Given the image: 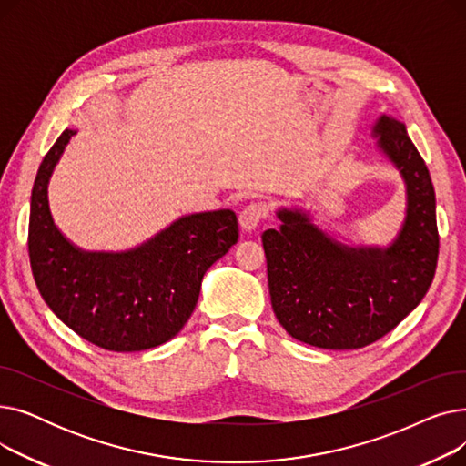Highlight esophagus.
Returning a JSON list of instances; mask_svg holds the SVG:
<instances>
[{
  "instance_id": "34e87169",
  "label": "esophagus",
  "mask_w": 466,
  "mask_h": 466,
  "mask_svg": "<svg viewBox=\"0 0 466 466\" xmlns=\"http://www.w3.org/2000/svg\"><path fill=\"white\" fill-rule=\"evenodd\" d=\"M266 217V209L260 204H249L246 209L241 211L239 215V227L241 230L246 232H253L257 230V227L260 225V220Z\"/></svg>"
}]
</instances>
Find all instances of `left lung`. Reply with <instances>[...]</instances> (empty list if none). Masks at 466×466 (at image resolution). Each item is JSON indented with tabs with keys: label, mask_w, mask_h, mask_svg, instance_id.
Instances as JSON below:
<instances>
[{
	"label": "left lung",
	"mask_w": 466,
	"mask_h": 466,
	"mask_svg": "<svg viewBox=\"0 0 466 466\" xmlns=\"http://www.w3.org/2000/svg\"><path fill=\"white\" fill-rule=\"evenodd\" d=\"M372 136L406 185L404 223L387 248L346 246L297 208L278 209L281 227L262 234L278 321L315 348L372 344L423 300L436 272V198L427 164L404 122L381 115Z\"/></svg>",
	"instance_id": "1"
}]
</instances>
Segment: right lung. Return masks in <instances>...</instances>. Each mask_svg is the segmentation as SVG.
<instances>
[{"label":"right lung","mask_w":466,"mask_h":466,"mask_svg":"<svg viewBox=\"0 0 466 466\" xmlns=\"http://www.w3.org/2000/svg\"><path fill=\"white\" fill-rule=\"evenodd\" d=\"M76 130H64L37 169L28 251L46 306L73 332L109 351H143L174 338L198 302L208 268L238 241L232 209L192 213L141 246L83 251L58 230L48 181Z\"/></svg>","instance_id":"obj_1"}]
</instances>
